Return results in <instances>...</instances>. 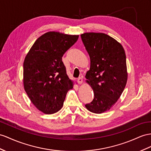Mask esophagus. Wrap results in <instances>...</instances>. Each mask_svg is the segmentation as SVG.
<instances>
[{"instance_id": "1", "label": "esophagus", "mask_w": 151, "mask_h": 151, "mask_svg": "<svg viewBox=\"0 0 151 151\" xmlns=\"http://www.w3.org/2000/svg\"><path fill=\"white\" fill-rule=\"evenodd\" d=\"M77 82H78L80 85H82L83 83V79L81 78V77H80V78H78V80H77Z\"/></svg>"}]
</instances>
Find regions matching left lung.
<instances>
[{
    "mask_svg": "<svg viewBox=\"0 0 151 151\" xmlns=\"http://www.w3.org/2000/svg\"><path fill=\"white\" fill-rule=\"evenodd\" d=\"M91 60L86 82L94 91V98L86 104L91 112L109 111L121 97L127 80L125 51L114 38L101 32L81 34Z\"/></svg>",
    "mask_w": 151,
    "mask_h": 151,
    "instance_id": "1",
    "label": "left lung"
}]
</instances>
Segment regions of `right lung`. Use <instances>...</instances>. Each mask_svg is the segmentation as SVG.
I'll return each instance as SVG.
<instances>
[{
  "label": "right lung",
  "instance_id": "right-lung-1",
  "mask_svg": "<svg viewBox=\"0 0 151 151\" xmlns=\"http://www.w3.org/2000/svg\"><path fill=\"white\" fill-rule=\"evenodd\" d=\"M78 35L56 31L42 34L24 62V87L33 105L45 114L59 111L74 82L69 79L62 57L78 40Z\"/></svg>",
  "mask_w": 151,
  "mask_h": 151
}]
</instances>
